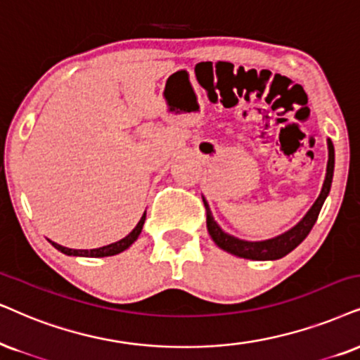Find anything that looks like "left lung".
<instances>
[{
	"instance_id": "obj_1",
	"label": "left lung",
	"mask_w": 360,
	"mask_h": 360,
	"mask_svg": "<svg viewBox=\"0 0 360 360\" xmlns=\"http://www.w3.org/2000/svg\"><path fill=\"white\" fill-rule=\"evenodd\" d=\"M327 148H329V161H327L326 179L324 184H322L319 198L316 199V202L312 204V207L309 209L306 216H304L292 229L285 231L284 234L276 236V238L266 240H244L224 233L219 227V224L214 221L209 204L206 202V199L202 198L204 206H206V222L209 236H211L217 248H221L222 251L234 254V256L238 257L252 259V261H276V259L284 257L285 254L294 251V249L307 238V234L311 233L312 226L316 224L317 217H319L322 204H324L327 194H329L330 191L332 176H334V146H332L330 139H327Z\"/></svg>"
}]
</instances>
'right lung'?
Here are the masks:
<instances>
[{"instance_id": "1", "label": "right lung", "mask_w": 360, "mask_h": 360, "mask_svg": "<svg viewBox=\"0 0 360 360\" xmlns=\"http://www.w3.org/2000/svg\"><path fill=\"white\" fill-rule=\"evenodd\" d=\"M144 221H146V211H144V214H143V216H141V219H139L138 224H136L134 229L131 231V233L127 234L126 238H122L121 240H117V243L103 245V248H98V249H70V248H65V245H59L56 243H53V240H49V243H51L54 248L58 249V251H61L63 254H66V256H81V257L115 256V254H120L122 251H126V249L129 248V245L133 244L134 240L139 238L141 231H143Z\"/></svg>"}]
</instances>
